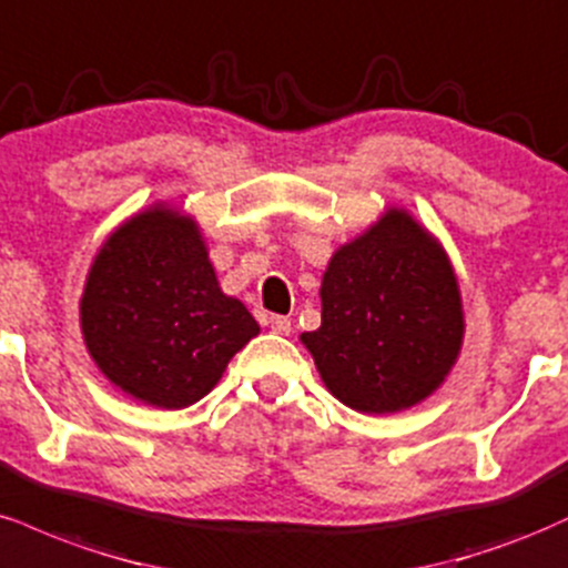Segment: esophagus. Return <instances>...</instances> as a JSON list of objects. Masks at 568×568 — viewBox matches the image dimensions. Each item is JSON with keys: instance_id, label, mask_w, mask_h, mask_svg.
Instances as JSON below:
<instances>
[{"instance_id": "1", "label": "esophagus", "mask_w": 568, "mask_h": 568, "mask_svg": "<svg viewBox=\"0 0 568 568\" xmlns=\"http://www.w3.org/2000/svg\"><path fill=\"white\" fill-rule=\"evenodd\" d=\"M268 326H271V332H276V335H290V332H292V318L271 316L268 318Z\"/></svg>"}]
</instances>
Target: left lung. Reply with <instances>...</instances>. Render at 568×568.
Instances as JSON below:
<instances>
[{"mask_svg":"<svg viewBox=\"0 0 568 568\" xmlns=\"http://www.w3.org/2000/svg\"><path fill=\"white\" fill-rule=\"evenodd\" d=\"M463 335V300L444 246L390 206L332 255L322 326L300 339L332 396L366 415H393L444 383Z\"/></svg>","mask_w":568,"mask_h":568,"instance_id":"obj_1","label":"left lung"}]
</instances>
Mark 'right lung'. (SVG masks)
Returning a JSON list of instances; mask_svg holds the SVG:
<instances>
[{"instance_id": "right-lung-1", "label": "right lung", "mask_w": 568, "mask_h": 568, "mask_svg": "<svg viewBox=\"0 0 568 568\" xmlns=\"http://www.w3.org/2000/svg\"><path fill=\"white\" fill-rule=\"evenodd\" d=\"M84 345L116 388L159 409L196 404L260 326L223 295L196 220L166 204L105 239L79 303Z\"/></svg>"}]
</instances>
